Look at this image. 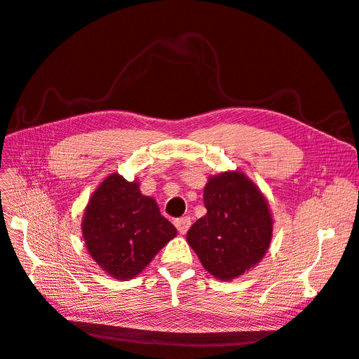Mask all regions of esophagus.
Instances as JSON below:
<instances>
[{"label": "esophagus", "instance_id": "esophagus-1", "mask_svg": "<svg viewBox=\"0 0 359 359\" xmlns=\"http://www.w3.org/2000/svg\"><path fill=\"white\" fill-rule=\"evenodd\" d=\"M174 224H176L177 231L180 235H185L188 232V229L191 226V218L189 217H182V218H177L176 222H174Z\"/></svg>", "mask_w": 359, "mask_h": 359}]
</instances>
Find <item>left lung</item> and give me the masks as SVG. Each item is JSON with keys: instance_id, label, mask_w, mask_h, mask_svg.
<instances>
[{"instance_id": "left-lung-1", "label": "left lung", "mask_w": 359, "mask_h": 359, "mask_svg": "<svg viewBox=\"0 0 359 359\" xmlns=\"http://www.w3.org/2000/svg\"><path fill=\"white\" fill-rule=\"evenodd\" d=\"M208 212L187 241L205 270L229 282L258 265L273 236V217L262 191L243 171L210 176L203 191Z\"/></svg>"}]
</instances>
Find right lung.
I'll return each instance as SVG.
<instances>
[{
    "label": "right lung",
    "instance_id": "right-lung-1",
    "mask_svg": "<svg viewBox=\"0 0 359 359\" xmlns=\"http://www.w3.org/2000/svg\"><path fill=\"white\" fill-rule=\"evenodd\" d=\"M85 245L100 269L118 280L133 279L177 235L140 182L112 172L90 196L81 218Z\"/></svg>",
    "mask_w": 359,
    "mask_h": 359
}]
</instances>
